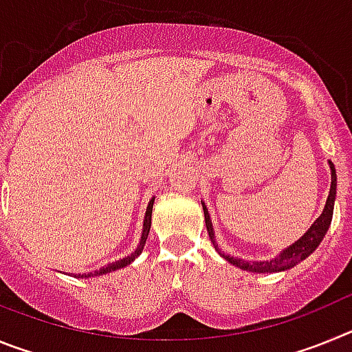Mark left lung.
I'll return each mask as SVG.
<instances>
[{"mask_svg": "<svg viewBox=\"0 0 352 352\" xmlns=\"http://www.w3.org/2000/svg\"><path fill=\"white\" fill-rule=\"evenodd\" d=\"M329 170H331V188H329V195L326 199V206L322 210L321 217L312 223L309 231L305 232L298 241L287 247L285 250H282L280 254L276 257L270 261H245V259H238V257L227 256L223 254L222 250L219 248L217 241H214V231L213 226H211V219L210 213H208V208L204 206L203 203V210H204V220H206V229L208 234H210V239L213 241L214 248L219 250L220 256L223 257L226 261H229L231 264L238 266V268L245 270V272H252V273H275V272H285V270L292 268V266H296L298 263H301L303 259L312 254L319 243L324 238L326 231H328L329 223H331V217H333V204H335V194H337V173H335V166L329 162Z\"/></svg>", "mask_w": 352, "mask_h": 352, "instance_id": "left-lung-1", "label": "left lung"}]
</instances>
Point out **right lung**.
Listing matches in <instances>:
<instances>
[{
  "label": "right lung",
  "mask_w": 352,
  "mask_h": 352,
  "mask_svg": "<svg viewBox=\"0 0 352 352\" xmlns=\"http://www.w3.org/2000/svg\"><path fill=\"white\" fill-rule=\"evenodd\" d=\"M153 203H155V197L149 201L148 208H146V217H144V223H142L141 241H139V247L133 250V254H130V256L116 261V263H109L107 266H104V268H100V270H95V272H89V273H79V275H74V276H77V278H91V276L107 275V273H111V272H116V270H120V268H125V266H129L132 261H135V257H139V254H141L142 248H144L146 239H148L149 227H151V211H153Z\"/></svg>",
  "instance_id": "1"
}]
</instances>
